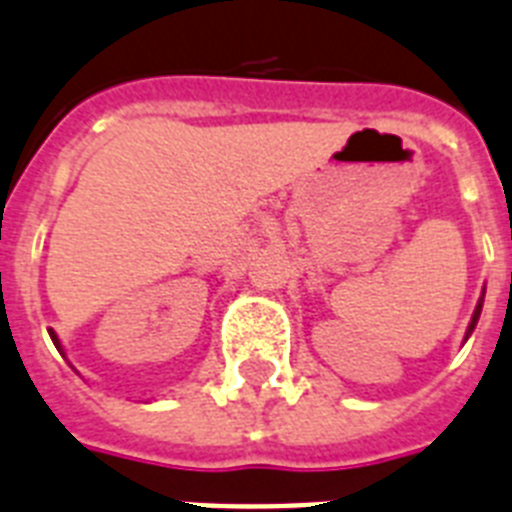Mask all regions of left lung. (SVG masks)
<instances>
[{
	"mask_svg": "<svg viewBox=\"0 0 512 512\" xmlns=\"http://www.w3.org/2000/svg\"><path fill=\"white\" fill-rule=\"evenodd\" d=\"M479 313H481V305L476 307V313H473V321H471V328H468V334H471V331H473V326H476V321H479Z\"/></svg>",
	"mask_w": 512,
	"mask_h": 512,
	"instance_id": "8db88e82",
	"label": "left lung"
}]
</instances>
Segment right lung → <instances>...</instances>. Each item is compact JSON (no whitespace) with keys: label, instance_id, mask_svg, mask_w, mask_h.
I'll return each mask as SVG.
<instances>
[{"label":"right lung","instance_id":"obj_1","mask_svg":"<svg viewBox=\"0 0 512 512\" xmlns=\"http://www.w3.org/2000/svg\"><path fill=\"white\" fill-rule=\"evenodd\" d=\"M49 336H52V342H54V347H57V350H60V352H62L60 342H57V334H54V331H49Z\"/></svg>","mask_w":512,"mask_h":512}]
</instances>
